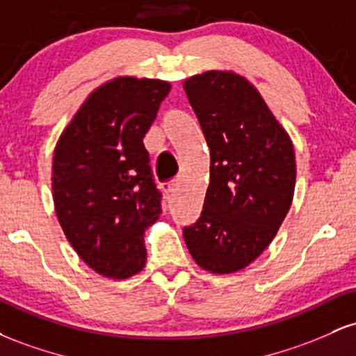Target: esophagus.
I'll return each mask as SVG.
<instances>
[{
  "instance_id": "1",
  "label": "esophagus",
  "mask_w": 356,
  "mask_h": 356,
  "mask_svg": "<svg viewBox=\"0 0 356 356\" xmlns=\"http://www.w3.org/2000/svg\"><path fill=\"white\" fill-rule=\"evenodd\" d=\"M177 187H179V181L175 179V181H170V182L165 184V192H167V194H170V192H174L175 189H177Z\"/></svg>"
}]
</instances>
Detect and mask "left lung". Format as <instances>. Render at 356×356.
Wrapping results in <instances>:
<instances>
[{"label": "left lung", "instance_id": "obj_1", "mask_svg": "<svg viewBox=\"0 0 356 356\" xmlns=\"http://www.w3.org/2000/svg\"><path fill=\"white\" fill-rule=\"evenodd\" d=\"M184 90L211 150L201 218L184 227L195 263L214 275L241 271L275 239L293 202V142L246 76L209 70Z\"/></svg>", "mask_w": 356, "mask_h": 356}]
</instances>
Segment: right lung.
<instances>
[{"mask_svg": "<svg viewBox=\"0 0 356 356\" xmlns=\"http://www.w3.org/2000/svg\"><path fill=\"white\" fill-rule=\"evenodd\" d=\"M169 90L154 79L105 81L56 142V218L80 259L105 277L127 280L145 266L144 232L162 209L144 137Z\"/></svg>", "mask_w": 356, "mask_h": 356, "instance_id": "add662e5", "label": "right lung"}]
</instances>
